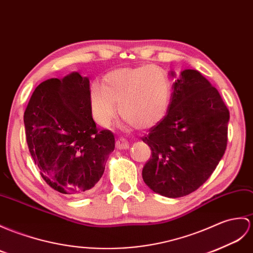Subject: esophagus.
<instances>
[{"label":"esophagus","instance_id":"1","mask_svg":"<svg viewBox=\"0 0 253 253\" xmlns=\"http://www.w3.org/2000/svg\"><path fill=\"white\" fill-rule=\"evenodd\" d=\"M116 149L127 150V149H129V143L127 142L125 139H123V138L117 139L116 140Z\"/></svg>","mask_w":253,"mask_h":253}]
</instances>
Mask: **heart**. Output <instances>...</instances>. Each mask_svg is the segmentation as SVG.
<instances>
[{
	"label": "heart",
	"mask_w": 253,
	"mask_h": 253,
	"mask_svg": "<svg viewBox=\"0 0 253 253\" xmlns=\"http://www.w3.org/2000/svg\"><path fill=\"white\" fill-rule=\"evenodd\" d=\"M172 96L168 74L154 66L122 68L103 78L102 87H90V107L99 125L108 127L117 107L129 126L150 129L166 119Z\"/></svg>",
	"instance_id": "1"
}]
</instances>
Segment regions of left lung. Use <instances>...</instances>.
Returning <instances> with one entry per match:
<instances>
[{
	"instance_id": "left-lung-1",
	"label": "left lung",
	"mask_w": 253,
	"mask_h": 253,
	"mask_svg": "<svg viewBox=\"0 0 253 253\" xmlns=\"http://www.w3.org/2000/svg\"><path fill=\"white\" fill-rule=\"evenodd\" d=\"M172 89L166 119L142 138L152 150L142 178L153 192L177 198L196 191L218 166L226 150L230 112L196 70L182 71Z\"/></svg>"
}]
</instances>
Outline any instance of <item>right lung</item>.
Instances as JSON below:
<instances>
[{
  "mask_svg": "<svg viewBox=\"0 0 253 253\" xmlns=\"http://www.w3.org/2000/svg\"><path fill=\"white\" fill-rule=\"evenodd\" d=\"M89 80L73 72L41 83L28 103L27 143L44 181L67 196H81L102 177L114 151L110 130L92 120Z\"/></svg>",
  "mask_w": 253,
  "mask_h": 253,
  "instance_id": "obj_1",
  "label": "right lung"
}]
</instances>
